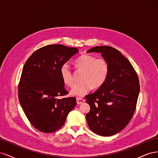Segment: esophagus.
Here are the masks:
<instances>
[{
	"mask_svg": "<svg viewBox=\"0 0 158 158\" xmlns=\"http://www.w3.org/2000/svg\"><path fill=\"white\" fill-rule=\"evenodd\" d=\"M76 101H77V104H81L84 103L85 102V100L80 98H76Z\"/></svg>",
	"mask_w": 158,
	"mask_h": 158,
	"instance_id": "esophagus-1",
	"label": "esophagus"
}]
</instances>
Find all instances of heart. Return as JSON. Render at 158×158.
Instances as JSON below:
<instances>
[{"mask_svg":"<svg viewBox=\"0 0 158 158\" xmlns=\"http://www.w3.org/2000/svg\"><path fill=\"white\" fill-rule=\"evenodd\" d=\"M74 64L76 67L84 70V72L81 78L82 82L76 84L71 89L70 93L73 95L84 96L92 88L97 89L101 87L108 77L109 67L104 59H96L94 56L84 54L76 59ZM60 74L66 85L69 86L73 85V75L68 64L61 66Z\"/></svg>","mask_w":158,"mask_h":158,"instance_id":"heart-1","label":"heart"}]
</instances>
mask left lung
I'll return each instance as SVG.
<instances>
[{
	"label": "left lung",
	"instance_id": "1",
	"mask_svg": "<svg viewBox=\"0 0 158 158\" xmlns=\"http://www.w3.org/2000/svg\"><path fill=\"white\" fill-rule=\"evenodd\" d=\"M100 52L109 67L105 83L85 98L90 111L89 128L103 136L115 135L125 128L135 111L140 92L139 79L132 65L120 51L109 46H97L87 52Z\"/></svg>",
	"mask_w": 158,
	"mask_h": 158
}]
</instances>
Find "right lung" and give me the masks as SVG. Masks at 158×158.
Instances as JSON below:
<instances>
[{"mask_svg":"<svg viewBox=\"0 0 158 158\" xmlns=\"http://www.w3.org/2000/svg\"><path fill=\"white\" fill-rule=\"evenodd\" d=\"M78 52L74 47L49 45L37 49L23 66L18 85V98L28 120L38 131L51 133L64 125L76 105L61 78V66Z\"/></svg>","mask_w":158,"mask_h":158,"instance_id":"add662e5","label":"right lung"}]
</instances>
